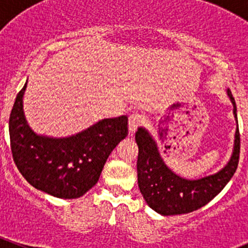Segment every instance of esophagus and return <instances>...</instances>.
Wrapping results in <instances>:
<instances>
[{"label":"esophagus","mask_w":248,"mask_h":248,"mask_svg":"<svg viewBox=\"0 0 248 248\" xmlns=\"http://www.w3.org/2000/svg\"><path fill=\"white\" fill-rule=\"evenodd\" d=\"M142 122V115L140 112H133V114L129 115L128 119V128L131 133H134L137 131V128L141 124Z\"/></svg>","instance_id":"34e87169"}]
</instances>
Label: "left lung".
Here are the masks:
<instances>
[{"label":"left lung","instance_id":"obj_1","mask_svg":"<svg viewBox=\"0 0 248 248\" xmlns=\"http://www.w3.org/2000/svg\"><path fill=\"white\" fill-rule=\"evenodd\" d=\"M234 107L237 120L236 104L231 90L227 91ZM138 144V185L139 189L152 210L164 216L188 214L211 202L236 171L240 157L239 127L235 132L232 155L222 170L198 180L182 179L164 164L156 141L149 132L140 127L136 133Z\"/></svg>","mask_w":248,"mask_h":248}]
</instances>
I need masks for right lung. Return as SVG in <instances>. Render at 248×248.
<instances>
[{"mask_svg":"<svg viewBox=\"0 0 248 248\" xmlns=\"http://www.w3.org/2000/svg\"><path fill=\"white\" fill-rule=\"evenodd\" d=\"M26 85L9 116L14 163L34 188L56 198H79L97 184L109 155L127 137L128 117L101 120L68 138L38 136L29 127L22 109Z\"/></svg>","mask_w":248,"mask_h":248,"instance_id":"right-lung-1","label":"right lung"}]
</instances>
